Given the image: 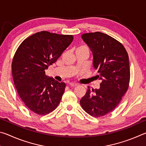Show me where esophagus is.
<instances>
[{"label":"esophagus","mask_w":146,"mask_h":146,"mask_svg":"<svg viewBox=\"0 0 146 146\" xmlns=\"http://www.w3.org/2000/svg\"><path fill=\"white\" fill-rule=\"evenodd\" d=\"M76 86H77V84H75V83L71 82L69 84V86H70V87H75Z\"/></svg>","instance_id":"esophagus-1"}]
</instances>
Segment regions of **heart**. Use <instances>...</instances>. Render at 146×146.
<instances>
[{
	"label": "heart",
	"mask_w": 146,
	"mask_h": 146,
	"mask_svg": "<svg viewBox=\"0 0 146 146\" xmlns=\"http://www.w3.org/2000/svg\"><path fill=\"white\" fill-rule=\"evenodd\" d=\"M78 49H88V48H86V47H84V46H82V47H80V48H79Z\"/></svg>",
	"instance_id": "heart-1"
}]
</instances>
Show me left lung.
Listing matches in <instances>:
<instances>
[{"mask_svg": "<svg viewBox=\"0 0 146 146\" xmlns=\"http://www.w3.org/2000/svg\"><path fill=\"white\" fill-rule=\"evenodd\" d=\"M82 38L93 53V65L102 80L99 89L88 87L80 105L94 117L111 112L127 91L130 80L129 56L120 42L101 32L84 33Z\"/></svg>", "mask_w": 146, "mask_h": 146, "instance_id": "left-lung-1", "label": "left lung"}]
</instances>
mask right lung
<instances>
[{"mask_svg": "<svg viewBox=\"0 0 146 146\" xmlns=\"http://www.w3.org/2000/svg\"><path fill=\"white\" fill-rule=\"evenodd\" d=\"M73 40L70 35L37 32L26 38L15 53L11 64L15 86L23 102L36 114H49L60 102L66 84L46 75L45 70Z\"/></svg>", "mask_w": 146, "mask_h": 146, "instance_id": "right-lung-1", "label": "right lung"}]
</instances>
